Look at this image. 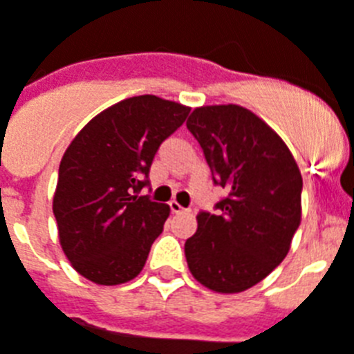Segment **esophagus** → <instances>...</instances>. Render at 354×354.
Returning a JSON list of instances; mask_svg holds the SVG:
<instances>
[{"label":"esophagus","mask_w":354,"mask_h":354,"mask_svg":"<svg viewBox=\"0 0 354 354\" xmlns=\"http://www.w3.org/2000/svg\"><path fill=\"white\" fill-rule=\"evenodd\" d=\"M169 210H171V214H183V212H186V208L180 207L177 201L169 203Z\"/></svg>","instance_id":"esophagus-1"}]
</instances>
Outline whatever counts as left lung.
I'll return each mask as SVG.
<instances>
[{
  "label": "left lung",
  "mask_w": 354,
  "mask_h": 354,
  "mask_svg": "<svg viewBox=\"0 0 354 354\" xmlns=\"http://www.w3.org/2000/svg\"><path fill=\"white\" fill-rule=\"evenodd\" d=\"M186 127L214 185L227 190L214 214H197L196 234L185 243L186 262L203 286L238 294L288 254L301 223V171L281 136L243 106H201Z\"/></svg>",
  "instance_id": "1"
}]
</instances>
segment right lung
Segmentation results:
<instances>
[{"mask_svg":"<svg viewBox=\"0 0 354 354\" xmlns=\"http://www.w3.org/2000/svg\"><path fill=\"white\" fill-rule=\"evenodd\" d=\"M190 109L157 95L123 100L90 120L59 166L53 214L75 271L114 286L138 275L169 207L138 196L158 147Z\"/></svg>","mask_w":354,"mask_h":354,"instance_id":"obj_1","label":"right lung"}]
</instances>
